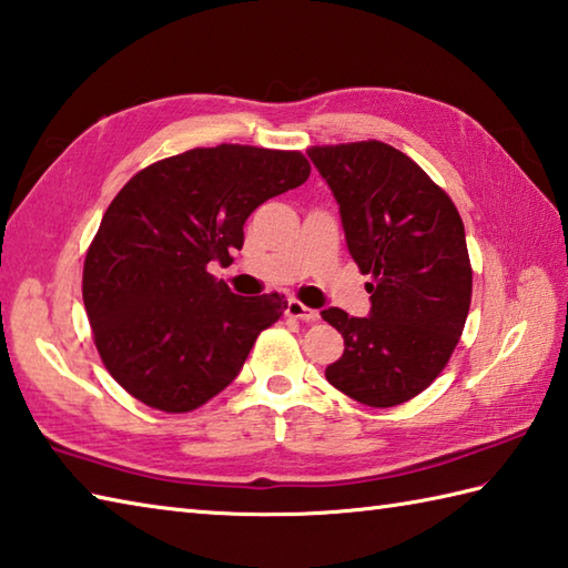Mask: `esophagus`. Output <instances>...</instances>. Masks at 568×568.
<instances>
[{
	"mask_svg": "<svg viewBox=\"0 0 568 568\" xmlns=\"http://www.w3.org/2000/svg\"><path fill=\"white\" fill-rule=\"evenodd\" d=\"M285 313H287V317H295V320H300V322H305V325H313V322L320 320L317 310L307 307V305H303V303H297V300H291V303H287Z\"/></svg>",
	"mask_w": 568,
	"mask_h": 568,
	"instance_id": "1",
	"label": "esophagus"
}]
</instances>
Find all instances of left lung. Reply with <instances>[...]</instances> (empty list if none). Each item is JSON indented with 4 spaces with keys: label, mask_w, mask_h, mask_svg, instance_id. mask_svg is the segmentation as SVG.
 Returning a JSON list of instances; mask_svg holds the SVG:
<instances>
[{
    "label": "left lung",
    "mask_w": 568,
    "mask_h": 568,
    "mask_svg": "<svg viewBox=\"0 0 568 568\" xmlns=\"http://www.w3.org/2000/svg\"><path fill=\"white\" fill-rule=\"evenodd\" d=\"M307 158L337 199L354 263L374 277L369 317L322 310L344 337V354L325 376L354 402L398 406L443 372L468 320L473 268L463 219L392 144H325Z\"/></svg>",
    "instance_id": "8db88e82"
}]
</instances>
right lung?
Listing matches in <instances>:
<instances>
[{
    "instance_id": "1",
    "label": "right lung",
    "mask_w": 568,
    "mask_h": 568,
    "mask_svg": "<svg viewBox=\"0 0 568 568\" xmlns=\"http://www.w3.org/2000/svg\"><path fill=\"white\" fill-rule=\"evenodd\" d=\"M307 176L300 152L216 144L144 166L120 189L85 255L83 305L100 359L130 396L186 414L236 379L287 303L231 293L206 265H229L253 211Z\"/></svg>"
}]
</instances>
